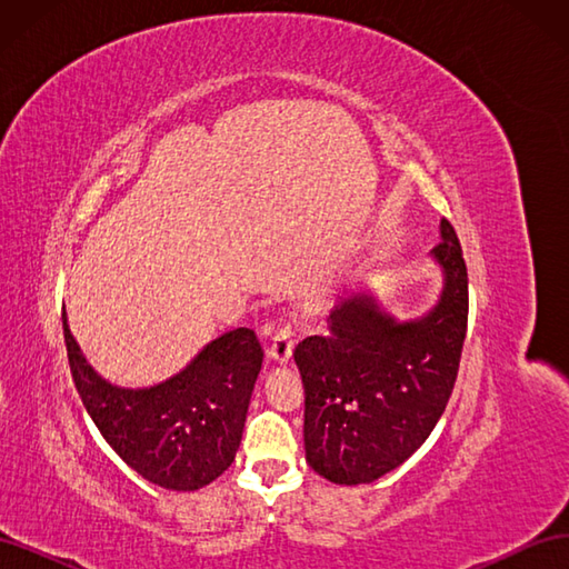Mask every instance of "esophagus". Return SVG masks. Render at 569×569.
I'll return each instance as SVG.
<instances>
[{
    "label": "esophagus",
    "mask_w": 569,
    "mask_h": 569,
    "mask_svg": "<svg viewBox=\"0 0 569 569\" xmlns=\"http://www.w3.org/2000/svg\"><path fill=\"white\" fill-rule=\"evenodd\" d=\"M291 337L295 335H291L289 327H282V330H278V335L272 337V343L268 349V358L272 360V363H278V366L289 363L291 351H295V339Z\"/></svg>",
    "instance_id": "esophagus-1"
}]
</instances>
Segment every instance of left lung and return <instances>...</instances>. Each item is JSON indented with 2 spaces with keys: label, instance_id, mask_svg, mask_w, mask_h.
<instances>
[{
  "label": "left lung",
  "instance_id": "obj_1",
  "mask_svg": "<svg viewBox=\"0 0 569 569\" xmlns=\"http://www.w3.org/2000/svg\"><path fill=\"white\" fill-rule=\"evenodd\" d=\"M439 234L429 256L443 282L429 311L399 320L368 291H351L332 306L330 332L295 351L306 460L335 485H370L399 468L449 403L468 330V268L449 220Z\"/></svg>",
  "mask_w": 569,
  "mask_h": 569
}]
</instances>
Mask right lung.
Here are the masks:
<instances>
[{"label": "right lung", "instance_id": "add662e5", "mask_svg": "<svg viewBox=\"0 0 569 569\" xmlns=\"http://www.w3.org/2000/svg\"><path fill=\"white\" fill-rule=\"evenodd\" d=\"M63 339L84 408L137 475L170 491H197L230 468L263 363L253 330L237 327L216 337L180 372L137 389L92 368L66 311Z\"/></svg>", "mask_w": 569, "mask_h": 569}]
</instances>
